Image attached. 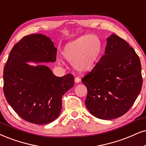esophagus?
Here are the masks:
<instances>
[{"instance_id": "obj_1", "label": "esophagus", "mask_w": 146, "mask_h": 146, "mask_svg": "<svg viewBox=\"0 0 146 146\" xmlns=\"http://www.w3.org/2000/svg\"><path fill=\"white\" fill-rule=\"evenodd\" d=\"M81 82V79L79 78V77H76L75 78V82L76 83V84H78V83H79Z\"/></svg>"}]
</instances>
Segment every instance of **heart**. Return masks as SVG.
Listing matches in <instances>:
<instances>
[{"label":"heart","instance_id":"heart-1","mask_svg":"<svg viewBox=\"0 0 146 146\" xmlns=\"http://www.w3.org/2000/svg\"><path fill=\"white\" fill-rule=\"evenodd\" d=\"M103 44L94 35H83L65 44L61 54L79 72H88L96 67L100 58Z\"/></svg>","mask_w":146,"mask_h":146}]
</instances>
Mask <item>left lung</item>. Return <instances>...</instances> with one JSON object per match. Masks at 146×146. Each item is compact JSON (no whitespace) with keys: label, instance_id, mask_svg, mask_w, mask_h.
Returning <instances> with one entry per match:
<instances>
[{"label":"left lung","instance_id":"left-lung-1","mask_svg":"<svg viewBox=\"0 0 146 146\" xmlns=\"http://www.w3.org/2000/svg\"><path fill=\"white\" fill-rule=\"evenodd\" d=\"M82 82L88 89L85 104L92 115L104 120L119 118L130 109L141 92L139 56L125 40L111 34L104 54Z\"/></svg>","mask_w":146,"mask_h":146}]
</instances>
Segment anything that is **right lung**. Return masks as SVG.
<instances>
[{
    "label": "right lung",
    "instance_id": "obj_1",
    "mask_svg": "<svg viewBox=\"0 0 146 146\" xmlns=\"http://www.w3.org/2000/svg\"><path fill=\"white\" fill-rule=\"evenodd\" d=\"M56 48L49 37L34 34L13 48L3 71L5 96L16 113L27 122H52L62 109V97L74 86L73 75L56 77L47 66L27 62H54Z\"/></svg>",
    "mask_w": 146,
    "mask_h": 146
}]
</instances>
